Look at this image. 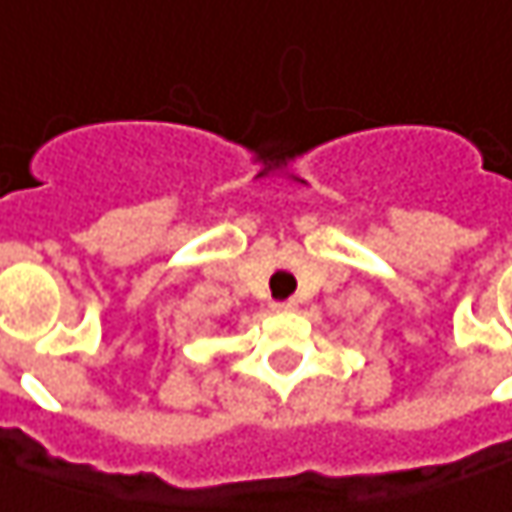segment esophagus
<instances>
[{"label":"esophagus","mask_w":512,"mask_h":512,"mask_svg":"<svg viewBox=\"0 0 512 512\" xmlns=\"http://www.w3.org/2000/svg\"><path fill=\"white\" fill-rule=\"evenodd\" d=\"M295 307H298V301H295V298H289V301H275V304H272V310H275V313H292Z\"/></svg>","instance_id":"esophagus-1"}]
</instances>
